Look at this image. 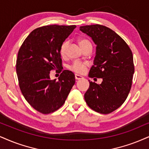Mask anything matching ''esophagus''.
<instances>
[{
  "mask_svg": "<svg viewBox=\"0 0 149 149\" xmlns=\"http://www.w3.org/2000/svg\"><path fill=\"white\" fill-rule=\"evenodd\" d=\"M82 78H83V77H82L81 76V75H79V74H75V79H76V80H79V79H81Z\"/></svg>",
  "mask_w": 149,
  "mask_h": 149,
  "instance_id": "1",
  "label": "esophagus"
}]
</instances>
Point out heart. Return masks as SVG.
Listing matches in <instances>:
<instances>
[{
    "label": "heart",
    "instance_id": "heart-1",
    "mask_svg": "<svg viewBox=\"0 0 149 149\" xmlns=\"http://www.w3.org/2000/svg\"><path fill=\"white\" fill-rule=\"evenodd\" d=\"M78 43L79 45H80V47H81V49H83L86 45H91V42L88 40L86 39V38H79L78 41ZM68 47V43L67 41L64 42L61 45L59 49V54L62 58H65L66 55H67ZM86 67H87V65L86 63H81V62H74L70 66V69L72 71L75 72L79 73V74H83L84 72L86 71Z\"/></svg>",
    "mask_w": 149,
    "mask_h": 149
}]
</instances>
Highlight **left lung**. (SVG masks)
<instances>
[{
    "mask_svg": "<svg viewBox=\"0 0 149 149\" xmlns=\"http://www.w3.org/2000/svg\"><path fill=\"white\" fill-rule=\"evenodd\" d=\"M79 30L97 45L88 77L103 80L101 84L89 81L84 99L93 111L111 113L122 105L131 91L135 72L133 53L124 39L107 27L85 25Z\"/></svg>",
    "mask_w": 149,
    "mask_h": 149,
    "instance_id": "8db88e82",
    "label": "left lung"
}]
</instances>
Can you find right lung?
Listing matches in <instances>:
<instances>
[{
	"mask_svg": "<svg viewBox=\"0 0 149 149\" xmlns=\"http://www.w3.org/2000/svg\"><path fill=\"white\" fill-rule=\"evenodd\" d=\"M75 27H38L25 38L18 51L16 68L20 89L27 102L43 114L61 107L75 83L74 73L69 70L62 72L58 81L49 77L51 70L62 67L60 47Z\"/></svg>",
	"mask_w": 149,
	"mask_h": 149,
	"instance_id": "right-lung-1",
	"label": "right lung"
}]
</instances>
